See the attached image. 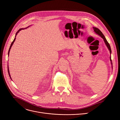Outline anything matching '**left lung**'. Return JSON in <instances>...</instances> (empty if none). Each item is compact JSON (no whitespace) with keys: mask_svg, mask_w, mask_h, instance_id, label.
I'll return each instance as SVG.
<instances>
[{"mask_svg":"<svg viewBox=\"0 0 120 120\" xmlns=\"http://www.w3.org/2000/svg\"><path fill=\"white\" fill-rule=\"evenodd\" d=\"M93 29H94V32L96 33L97 34H98V35H99V36H100L104 40V42L106 45V46L107 47V48H108L109 50V52H110V54H111V48H110V45L109 44V43H108V42L107 41V39L105 37L104 35L103 34V33H102V32L97 27H93ZM110 61L111 62V65H112V61H111V55L110 56Z\"/></svg>","mask_w":120,"mask_h":120,"instance_id":"left-lung-1","label":"left lung"}]
</instances>
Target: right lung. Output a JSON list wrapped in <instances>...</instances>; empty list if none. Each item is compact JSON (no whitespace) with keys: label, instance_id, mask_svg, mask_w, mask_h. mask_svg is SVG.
<instances>
[{"label":"right lung","instance_id":"add662e5","mask_svg":"<svg viewBox=\"0 0 120 120\" xmlns=\"http://www.w3.org/2000/svg\"><path fill=\"white\" fill-rule=\"evenodd\" d=\"M28 26V27H26V28H20L17 32V33H16V35H15V38H14V40L12 42V43H11V46H10V48H9V52H8V56H9V53H10V50H11V47H12V45L13 44V43H14V41H15V39H16V36H17V35L18 34V33L20 31H21V30H23V29H26V28H27L28 27H29V26ZM8 73H9V76H10V78H11V75H10V70H9V66L8 65Z\"/></svg>","mask_w":120,"mask_h":120}]
</instances>
